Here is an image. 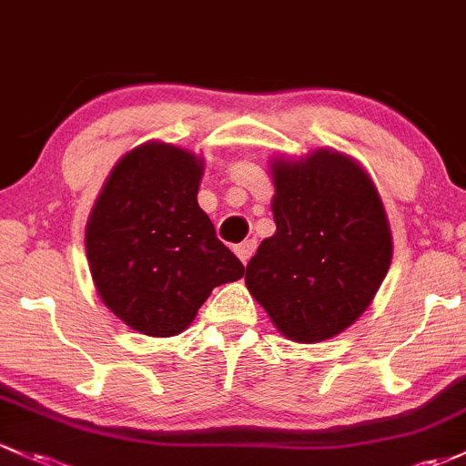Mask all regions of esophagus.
Returning <instances> with one entry per match:
<instances>
[{
  "label": "esophagus",
  "instance_id": "esophagus-1",
  "mask_svg": "<svg viewBox=\"0 0 466 466\" xmlns=\"http://www.w3.org/2000/svg\"><path fill=\"white\" fill-rule=\"evenodd\" d=\"M255 248H258V239H247V242H242L235 247V255L242 259V264H247L248 259H251V255L255 253Z\"/></svg>",
  "mask_w": 466,
  "mask_h": 466
}]
</instances>
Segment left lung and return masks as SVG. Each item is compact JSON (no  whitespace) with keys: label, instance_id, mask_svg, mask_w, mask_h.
<instances>
[{"label":"left lung","instance_id":"8db88e82","mask_svg":"<svg viewBox=\"0 0 466 466\" xmlns=\"http://www.w3.org/2000/svg\"><path fill=\"white\" fill-rule=\"evenodd\" d=\"M271 175L278 228L247 264L244 282L279 333L322 342L351 327L387 278V213L367 171L331 148L273 159Z\"/></svg>","mask_w":466,"mask_h":466}]
</instances>
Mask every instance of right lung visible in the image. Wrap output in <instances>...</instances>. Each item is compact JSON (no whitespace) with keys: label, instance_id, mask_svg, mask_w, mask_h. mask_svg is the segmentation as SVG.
Listing matches in <instances>:
<instances>
[{"label":"right lung","instance_id":"obj_1","mask_svg":"<svg viewBox=\"0 0 466 466\" xmlns=\"http://www.w3.org/2000/svg\"><path fill=\"white\" fill-rule=\"evenodd\" d=\"M204 159L147 142L108 175L86 224V258L99 298L151 338L182 333L219 284L244 264L198 204Z\"/></svg>","mask_w":466,"mask_h":466}]
</instances>
